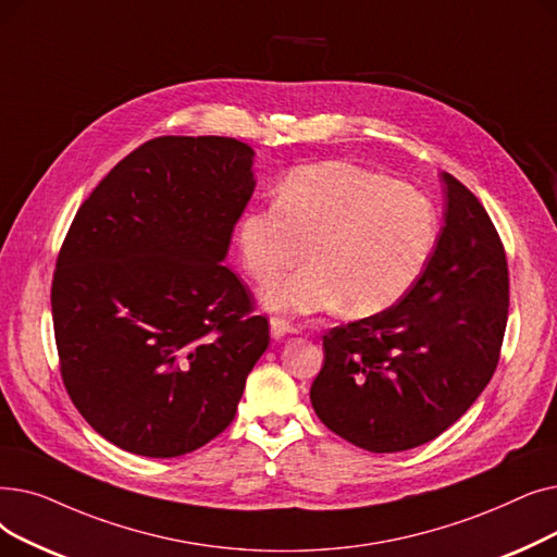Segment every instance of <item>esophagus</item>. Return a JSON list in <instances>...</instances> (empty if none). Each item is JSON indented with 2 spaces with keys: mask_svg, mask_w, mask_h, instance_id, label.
Listing matches in <instances>:
<instances>
[{
  "mask_svg": "<svg viewBox=\"0 0 557 557\" xmlns=\"http://www.w3.org/2000/svg\"><path fill=\"white\" fill-rule=\"evenodd\" d=\"M297 329L289 324V322H285V320H281V317H272L270 320V333H272V337L278 342V339H283L287 333H295Z\"/></svg>",
  "mask_w": 557,
  "mask_h": 557,
  "instance_id": "34e87169",
  "label": "esophagus"
}]
</instances>
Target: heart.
Here are the masks:
<instances>
[{"instance_id":"heart-1","label":"heart","mask_w":557,"mask_h":557,"mask_svg":"<svg viewBox=\"0 0 557 557\" xmlns=\"http://www.w3.org/2000/svg\"><path fill=\"white\" fill-rule=\"evenodd\" d=\"M440 235L433 201L399 181L351 163L299 168L278 185L276 203L251 208L235 243L245 272L268 285L307 251L311 264L270 285V310H335L369 317L401 301L426 270Z\"/></svg>"}]
</instances>
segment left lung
<instances>
[{"label":"left lung","mask_w":557,"mask_h":557,"mask_svg":"<svg viewBox=\"0 0 557 557\" xmlns=\"http://www.w3.org/2000/svg\"><path fill=\"white\" fill-rule=\"evenodd\" d=\"M444 226L426 270L392 308L324 335L312 408L333 433L374 454L408 451L469 410L498 364L510 281L483 203L442 174Z\"/></svg>","instance_id":"8db88e82"}]
</instances>
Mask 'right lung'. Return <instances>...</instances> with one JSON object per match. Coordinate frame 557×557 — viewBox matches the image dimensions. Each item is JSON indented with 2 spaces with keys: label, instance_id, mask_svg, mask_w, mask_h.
I'll return each instance as SVG.
<instances>
[{
  "label": "right lung",
  "instance_id": "add662e5",
  "mask_svg": "<svg viewBox=\"0 0 557 557\" xmlns=\"http://www.w3.org/2000/svg\"><path fill=\"white\" fill-rule=\"evenodd\" d=\"M253 149L163 136L76 210L51 314L61 376L90 426L128 454L176 458L235 417L270 324L224 258L249 203Z\"/></svg>",
  "mask_w": 557,
  "mask_h": 557
}]
</instances>
